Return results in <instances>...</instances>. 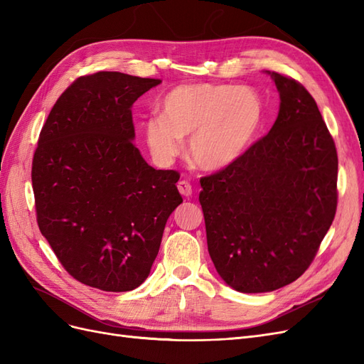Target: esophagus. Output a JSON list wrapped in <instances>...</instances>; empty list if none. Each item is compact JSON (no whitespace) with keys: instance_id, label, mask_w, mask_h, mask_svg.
<instances>
[{"instance_id":"esophagus-1","label":"esophagus","mask_w":364,"mask_h":364,"mask_svg":"<svg viewBox=\"0 0 364 364\" xmlns=\"http://www.w3.org/2000/svg\"><path fill=\"white\" fill-rule=\"evenodd\" d=\"M178 190L185 197H188V196L193 194V186H191V183L188 181H179L178 182Z\"/></svg>"}]
</instances>
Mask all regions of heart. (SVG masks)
Returning a JSON list of instances; mask_svg holds the SVG:
<instances>
[{
  "label": "heart",
  "mask_w": 364,
  "mask_h": 364,
  "mask_svg": "<svg viewBox=\"0 0 364 364\" xmlns=\"http://www.w3.org/2000/svg\"><path fill=\"white\" fill-rule=\"evenodd\" d=\"M262 123V103L246 86L194 83L176 86L159 103V117L144 124L147 146L159 162L179 155L188 138V156L206 171L237 162Z\"/></svg>",
  "instance_id": "b5f03b06"
}]
</instances>
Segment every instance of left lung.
I'll return each mask as SVG.
<instances>
[{
	"label": "left lung",
	"instance_id": "obj_1",
	"mask_svg": "<svg viewBox=\"0 0 364 364\" xmlns=\"http://www.w3.org/2000/svg\"><path fill=\"white\" fill-rule=\"evenodd\" d=\"M279 92L269 134L200 179L208 252L229 287L266 293L310 267L337 209V150L311 94L267 71Z\"/></svg>",
	"mask_w": 364,
	"mask_h": 364
}]
</instances>
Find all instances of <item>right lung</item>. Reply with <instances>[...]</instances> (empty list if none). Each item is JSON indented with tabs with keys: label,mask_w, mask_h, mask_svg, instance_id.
<instances>
[{
	"label": "right lung",
	"mask_w": 364,
	"mask_h": 364,
	"mask_svg": "<svg viewBox=\"0 0 364 364\" xmlns=\"http://www.w3.org/2000/svg\"><path fill=\"white\" fill-rule=\"evenodd\" d=\"M159 83L117 71L79 77L53 106L33 156L41 234L74 279L103 291L146 281L182 203L179 173L150 167L134 144L132 106Z\"/></svg>",
	"instance_id": "add662e5"
}]
</instances>
